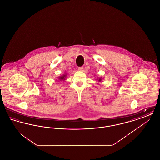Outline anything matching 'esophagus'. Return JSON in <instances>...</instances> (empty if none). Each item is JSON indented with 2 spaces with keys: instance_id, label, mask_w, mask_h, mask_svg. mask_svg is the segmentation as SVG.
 <instances>
[{
  "instance_id": "obj_1",
  "label": "esophagus",
  "mask_w": 160,
  "mask_h": 160,
  "mask_svg": "<svg viewBox=\"0 0 160 160\" xmlns=\"http://www.w3.org/2000/svg\"><path fill=\"white\" fill-rule=\"evenodd\" d=\"M78 71H83V67H78Z\"/></svg>"
}]
</instances>
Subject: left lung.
<instances>
[{
    "mask_svg": "<svg viewBox=\"0 0 160 160\" xmlns=\"http://www.w3.org/2000/svg\"><path fill=\"white\" fill-rule=\"evenodd\" d=\"M97 79H98L97 80H98V82H101V80H102L101 78H97Z\"/></svg>",
    "mask_w": 160,
    "mask_h": 160,
    "instance_id": "left-lung-1",
    "label": "left lung"
}]
</instances>
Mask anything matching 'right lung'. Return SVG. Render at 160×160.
<instances>
[{"mask_svg":"<svg viewBox=\"0 0 160 160\" xmlns=\"http://www.w3.org/2000/svg\"><path fill=\"white\" fill-rule=\"evenodd\" d=\"M65 78H66V75H65V74H63V75L62 76L59 77H58V79L60 80V81H62V80H65Z\"/></svg>","mask_w":160,"mask_h":160,"instance_id":"1","label":"right lung"}]
</instances>
